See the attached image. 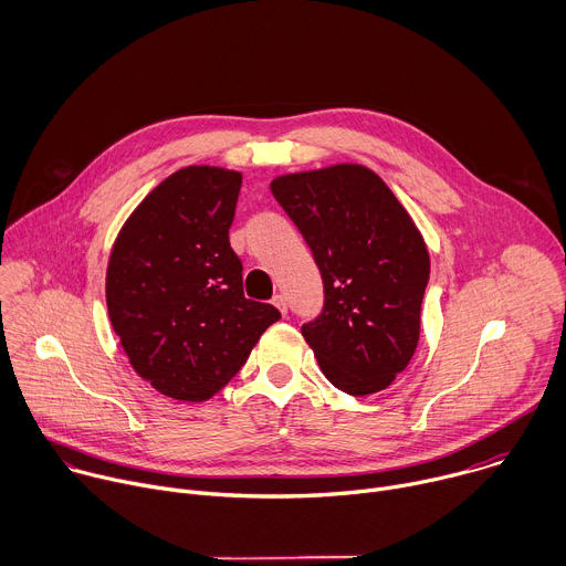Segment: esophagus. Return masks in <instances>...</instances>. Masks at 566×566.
I'll list each match as a JSON object with an SVG mask.
<instances>
[{
  "mask_svg": "<svg viewBox=\"0 0 566 566\" xmlns=\"http://www.w3.org/2000/svg\"><path fill=\"white\" fill-rule=\"evenodd\" d=\"M272 305H274L283 316L287 314V301H285V296H283V294H276V296L272 298Z\"/></svg>",
  "mask_w": 566,
  "mask_h": 566,
  "instance_id": "esophagus-1",
  "label": "esophagus"
}]
</instances>
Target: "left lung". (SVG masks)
<instances>
[{"instance_id":"8db88e82","label":"left lung","mask_w":566,"mask_h":566,"mask_svg":"<svg viewBox=\"0 0 566 566\" xmlns=\"http://www.w3.org/2000/svg\"><path fill=\"white\" fill-rule=\"evenodd\" d=\"M270 189L323 279V312L301 327L321 373L353 397L386 390L417 350L430 276L412 216L357 163L283 174Z\"/></svg>"}]
</instances>
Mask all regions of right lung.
<instances>
[{
	"label": "right lung",
	"mask_w": 566,
	"mask_h": 566,
	"mask_svg": "<svg viewBox=\"0 0 566 566\" xmlns=\"http://www.w3.org/2000/svg\"><path fill=\"white\" fill-rule=\"evenodd\" d=\"M241 182V171L211 165L174 171L132 211L108 254L113 332L138 377L176 401H207L228 386L281 318L243 294L228 237Z\"/></svg>",
	"instance_id": "add662e5"
}]
</instances>
